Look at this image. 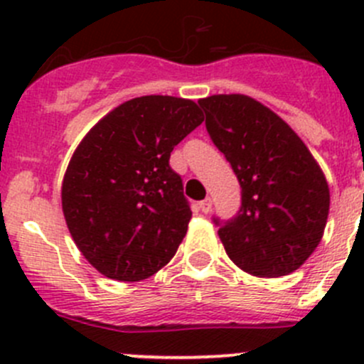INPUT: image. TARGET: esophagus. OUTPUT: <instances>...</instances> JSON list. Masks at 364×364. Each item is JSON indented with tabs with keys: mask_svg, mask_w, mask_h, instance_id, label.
Here are the masks:
<instances>
[{
	"mask_svg": "<svg viewBox=\"0 0 364 364\" xmlns=\"http://www.w3.org/2000/svg\"><path fill=\"white\" fill-rule=\"evenodd\" d=\"M211 208H213L211 199H204V200H200V203H199V209L204 213V215H208V213L211 211Z\"/></svg>",
	"mask_w": 364,
	"mask_h": 364,
	"instance_id": "34e87169",
	"label": "esophagus"
}]
</instances>
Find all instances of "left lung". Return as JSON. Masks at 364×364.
I'll return each mask as SVG.
<instances>
[{"instance_id":"obj_1","label":"left lung","mask_w":364,"mask_h":364,"mask_svg":"<svg viewBox=\"0 0 364 364\" xmlns=\"http://www.w3.org/2000/svg\"><path fill=\"white\" fill-rule=\"evenodd\" d=\"M199 105L213 144L241 186L237 215L227 222L213 218L227 255L253 277L292 273L324 234V172L296 132L260 102L247 95H213Z\"/></svg>"}]
</instances>
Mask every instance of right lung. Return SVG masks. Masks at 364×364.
I'll return each mask as SVG.
<instances>
[{
  "instance_id": "add662e5",
  "label": "right lung",
  "mask_w": 364,
  "mask_h": 364,
  "mask_svg": "<svg viewBox=\"0 0 364 364\" xmlns=\"http://www.w3.org/2000/svg\"><path fill=\"white\" fill-rule=\"evenodd\" d=\"M203 121L196 102L149 95L114 109L77 146L61 186L63 215L104 277L141 282L174 257L192 211L168 159Z\"/></svg>"
}]
</instances>
